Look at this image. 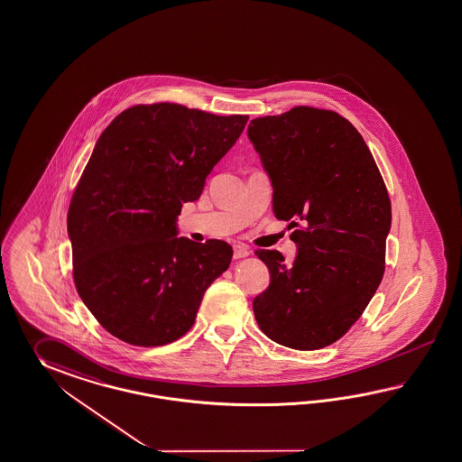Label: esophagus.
<instances>
[{"label": "esophagus", "instance_id": "obj_1", "mask_svg": "<svg viewBox=\"0 0 462 462\" xmlns=\"http://www.w3.org/2000/svg\"><path fill=\"white\" fill-rule=\"evenodd\" d=\"M247 247H244V245H236V247H234V259H244V257H247Z\"/></svg>", "mask_w": 462, "mask_h": 462}]
</instances>
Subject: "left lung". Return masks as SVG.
<instances>
[{"label": "left lung", "mask_w": 462, "mask_h": 462, "mask_svg": "<svg viewBox=\"0 0 462 462\" xmlns=\"http://www.w3.org/2000/svg\"><path fill=\"white\" fill-rule=\"evenodd\" d=\"M248 138L289 222L297 257L255 250L271 285L254 299L262 332L297 350L334 344L357 322L383 281L391 199L356 126L332 110L293 106L254 118Z\"/></svg>", "instance_id": "obj_1"}]
</instances>
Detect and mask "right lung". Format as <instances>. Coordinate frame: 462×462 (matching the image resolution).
Instances as JSON below:
<instances>
[{
    "label": "right lung",
    "instance_id": "add662e5",
    "mask_svg": "<svg viewBox=\"0 0 462 462\" xmlns=\"http://www.w3.org/2000/svg\"><path fill=\"white\" fill-rule=\"evenodd\" d=\"M247 120L142 103L98 138L69 202L68 234L79 295L115 337L157 347L185 336L203 293L228 269L226 242L179 238L175 222Z\"/></svg>",
    "mask_w": 462,
    "mask_h": 462
}]
</instances>
